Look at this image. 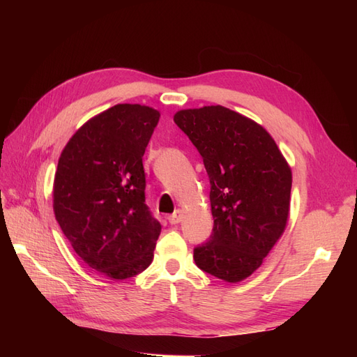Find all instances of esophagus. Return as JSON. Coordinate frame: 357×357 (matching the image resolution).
<instances>
[{
    "mask_svg": "<svg viewBox=\"0 0 357 357\" xmlns=\"http://www.w3.org/2000/svg\"><path fill=\"white\" fill-rule=\"evenodd\" d=\"M181 218H183L181 210H176V211L172 213V214L169 215V218H168V222H169L171 225H177V223L181 222Z\"/></svg>",
    "mask_w": 357,
    "mask_h": 357,
    "instance_id": "34e87169",
    "label": "esophagus"
}]
</instances>
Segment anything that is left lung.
Returning <instances> with one entry per match:
<instances>
[{"label": "left lung", "instance_id": "1", "mask_svg": "<svg viewBox=\"0 0 357 357\" xmlns=\"http://www.w3.org/2000/svg\"><path fill=\"white\" fill-rule=\"evenodd\" d=\"M174 122L197 147L210 178L214 225L193 259L204 273L241 282L284 231L290 168L261 125L226 107L180 110Z\"/></svg>", "mask_w": 357, "mask_h": 357}]
</instances>
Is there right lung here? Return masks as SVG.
<instances>
[{
	"label": "right lung",
	"instance_id": "1",
	"mask_svg": "<svg viewBox=\"0 0 357 357\" xmlns=\"http://www.w3.org/2000/svg\"><path fill=\"white\" fill-rule=\"evenodd\" d=\"M159 112L117 104L95 116L62 150L53 210L84 264L131 278L152 264L160 223L146 204L143 156Z\"/></svg>",
	"mask_w": 357,
	"mask_h": 357
}]
</instances>
